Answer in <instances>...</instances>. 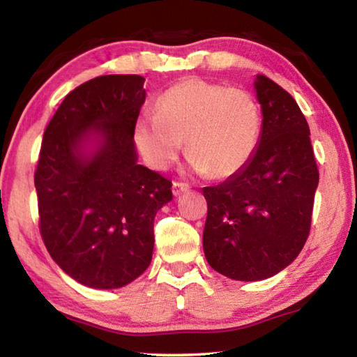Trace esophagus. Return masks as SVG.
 <instances>
[{
  "label": "esophagus",
  "instance_id": "esophagus-1",
  "mask_svg": "<svg viewBox=\"0 0 357 357\" xmlns=\"http://www.w3.org/2000/svg\"><path fill=\"white\" fill-rule=\"evenodd\" d=\"M172 190H173V195L174 197H179L181 193H184V192L189 190V184H185V183H173Z\"/></svg>",
  "mask_w": 357,
  "mask_h": 357
}]
</instances>
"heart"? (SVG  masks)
Listing matches in <instances>:
<instances>
[{
  "label": "heart",
  "mask_w": 357,
  "mask_h": 357,
  "mask_svg": "<svg viewBox=\"0 0 357 357\" xmlns=\"http://www.w3.org/2000/svg\"><path fill=\"white\" fill-rule=\"evenodd\" d=\"M259 132L261 113L249 91L187 78L157 99L155 113L137 119L134 142L144 162L162 172L185 140L192 172L227 179L249 164Z\"/></svg>",
  "instance_id": "1"
}]
</instances>
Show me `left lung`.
Instances as JSON below:
<instances>
[{
    "instance_id": "left-lung-1",
    "label": "left lung",
    "mask_w": 357,
    "mask_h": 357,
    "mask_svg": "<svg viewBox=\"0 0 357 357\" xmlns=\"http://www.w3.org/2000/svg\"><path fill=\"white\" fill-rule=\"evenodd\" d=\"M253 86L263 114L255 154L222 184L203 187L204 257L217 273L241 282L269 279L299 255L319 179L299 105L268 77L258 74Z\"/></svg>"
}]
</instances>
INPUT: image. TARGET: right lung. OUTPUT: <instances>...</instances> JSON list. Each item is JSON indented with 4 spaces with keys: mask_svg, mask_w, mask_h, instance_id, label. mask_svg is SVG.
Masks as SVG:
<instances>
[{
    "mask_svg": "<svg viewBox=\"0 0 357 357\" xmlns=\"http://www.w3.org/2000/svg\"><path fill=\"white\" fill-rule=\"evenodd\" d=\"M140 75H102L66 96L42 138L34 173L50 257L84 287L113 289L153 259L154 217L172 183L138 164L134 126L146 99Z\"/></svg>",
    "mask_w": 357,
    "mask_h": 357,
    "instance_id": "add662e5",
    "label": "right lung"
}]
</instances>
